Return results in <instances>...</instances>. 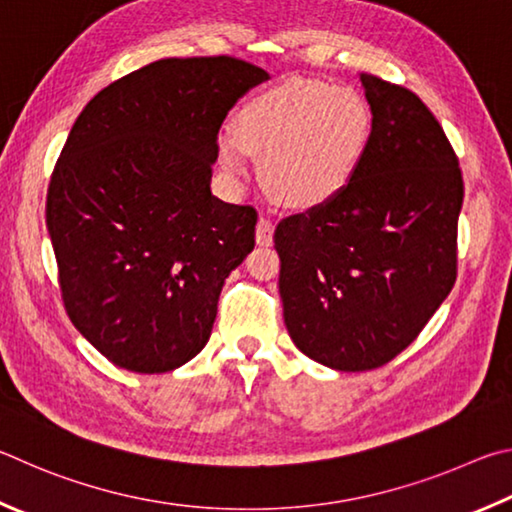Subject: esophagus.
<instances>
[{
  "instance_id": "obj_1",
  "label": "esophagus",
  "mask_w": 512,
  "mask_h": 512,
  "mask_svg": "<svg viewBox=\"0 0 512 512\" xmlns=\"http://www.w3.org/2000/svg\"><path fill=\"white\" fill-rule=\"evenodd\" d=\"M274 238V222L270 218H261L256 224V242L261 247H270Z\"/></svg>"
}]
</instances>
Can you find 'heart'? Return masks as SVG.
<instances>
[{"instance_id":"1","label":"heart","mask_w":512,"mask_h":512,"mask_svg":"<svg viewBox=\"0 0 512 512\" xmlns=\"http://www.w3.org/2000/svg\"><path fill=\"white\" fill-rule=\"evenodd\" d=\"M218 134L220 164L249 175V152L263 157L267 186L292 209H319L342 195L371 141V110L351 87L288 78L254 94Z\"/></svg>"}]
</instances>
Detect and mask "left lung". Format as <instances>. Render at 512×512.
<instances>
[{
  "label": "left lung",
  "instance_id": "8db88e82",
  "mask_svg": "<svg viewBox=\"0 0 512 512\" xmlns=\"http://www.w3.org/2000/svg\"><path fill=\"white\" fill-rule=\"evenodd\" d=\"M371 141L342 195L274 231L294 346L335 371L391 362L452 292L459 159L441 123L400 85L360 74Z\"/></svg>",
  "mask_w": 512,
  "mask_h": 512
}]
</instances>
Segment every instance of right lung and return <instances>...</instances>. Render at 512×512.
Here are the masks:
<instances>
[{"label": "right lung", "mask_w": 512, "mask_h": 512, "mask_svg": "<svg viewBox=\"0 0 512 512\" xmlns=\"http://www.w3.org/2000/svg\"><path fill=\"white\" fill-rule=\"evenodd\" d=\"M267 78L231 56L161 58L101 89L69 132L47 193L62 299L125 371H175L209 342L258 220L211 193L218 130Z\"/></svg>", "instance_id": "obj_1"}]
</instances>
